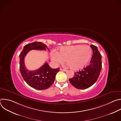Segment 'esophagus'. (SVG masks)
<instances>
[{"label": "esophagus", "instance_id": "esophagus-1", "mask_svg": "<svg viewBox=\"0 0 121 121\" xmlns=\"http://www.w3.org/2000/svg\"><path fill=\"white\" fill-rule=\"evenodd\" d=\"M60 71H66L65 69H62V68H60Z\"/></svg>", "mask_w": 121, "mask_h": 121}]
</instances>
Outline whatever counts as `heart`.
I'll use <instances>...</instances> for the list:
<instances>
[{
  "label": "heart",
  "mask_w": 121,
  "mask_h": 121,
  "mask_svg": "<svg viewBox=\"0 0 121 121\" xmlns=\"http://www.w3.org/2000/svg\"><path fill=\"white\" fill-rule=\"evenodd\" d=\"M91 55L92 49L90 46L76 45L60 47L59 53L53 52L51 58L57 63H62L66 59L67 64L72 69L78 70L88 64Z\"/></svg>",
  "instance_id": "b5f03b06"
}]
</instances>
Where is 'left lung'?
<instances>
[{"label":"left lung","mask_w":121,"mask_h":121,"mask_svg":"<svg viewBox=\"0 0 121 121\" xmlns=\"http://www.w3.org/2000/svg\"><path fill=\"white\" fill-rule=\"evenodd\" d=\"M93 56L90 65L82 70L75 72L74 77L69 79L71 84L78 89H86L97 80L102 68L101 56L97 46L91 45Z\"/></svg>","instance_id":"left-lung-1"}]
</instances>
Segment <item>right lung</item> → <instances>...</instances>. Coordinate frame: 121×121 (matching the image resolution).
<instances>
[{
    "label": "right lung",
    "instance_id": "obj_1",
    "mask_svg": "<svg viewBox=\"0 0 121 121\" xmlns=\"http://www.w3.org/2000/svg\"><path fill=\"white\" fill-rule=\"evenodd\" d=\"M46 48L49 50L45 44L35 42L25 45L20 55V69L23 79L31 87L38 90L47 89L53 84L59 67L53 69L46 62L37 70H28L25 66L24 58L31 50H45Z\"/></svg>",
    "mask_w": 121,
    "mask_h": 121
}]
</instances>
